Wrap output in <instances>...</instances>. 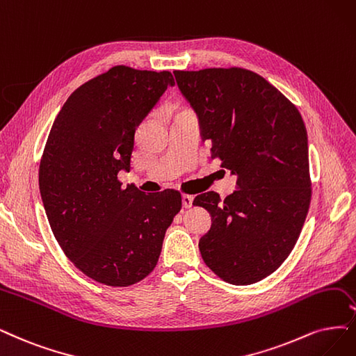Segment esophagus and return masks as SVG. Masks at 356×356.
Instances as JSON below:
<instances>
[{"instance_id":"1","label":"esophagus","mask_w":356,"mask_h":356,"mask_svg":"<svg viewBox=\"0 0 356 356\" xmlns=\"http://www.w3.org/2000/svg\"><path fill=\"white\" fill-rule=\"evenodd\" d=\"M181 201H183V207H185V208H191V207H192V202H193V196L185 193V195L181 196Z\"/></svg>"}]
</instances>
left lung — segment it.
<instances>
[{"instance_id":"left-lung-1","label":"left lung","mask_w":356,"mask_h":356,"mask_svg":"<svg viewBox=\"0 0 356 356\" xmlns=\"http://www.w3.org/2000/svg\"><path fill=\"white\" fill-rule=\"evenodd\" d=\"M201 120L209 158L238 175V191L193 205L211 214L200 241L205 264L221 280L252 284L292 252L309 209L308 138L302 115L264 77L242 67L173 72Z\"/></svg>"}]
</instances>
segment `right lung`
<instances>
[{"label":"right lung","instance_id":"right-lung-1","mask_svg":"<svg viewBox=\"0 0 356 356\" xmlns=\"http://www.w3.org/2000/svg\"><path fill=\"white\" fill-rule=\"evenodd\" d=\"M170 72L114 65L79 86L57 114L39 164V191L64 255L89 279L111 287L139 283L155 268L181 193L122 188L135 134Z\"/></svg>","mask_w":356,"mask_h":356}]
</instances>
